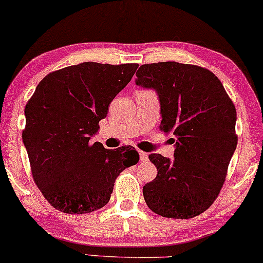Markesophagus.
I'll return each mask as SVG.
<instances>
[{
	"label": "esophagus",
	"instance_id": "obj_1",
	"mask_svg": "<svg viewBox=\"0 0 263 263\" xmlns=\"http://www.w3.org/2000/svg\"><path fill=\"white\" fill-rule=\"evenodd\" d=\"M140 161L141 162H147L148 159V153H146L144 151H140Z\"/></svg>",
	"mask_w": 263,
	"mask_h": 263
}]
</instances>
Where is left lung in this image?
<instances>
[{"label":"left lung","mask_w":263,"mask_h":263,"mask_svg":"<svg viewBox=\"0 0 263 263\" xmlns=\"http://www.w3.org/2000/svg\"><path fill=\"white\" fill-rule=\"evenodd\" d=\"M135 83L157 91L161 129L175 136L174 159L148 156L156 165L144 198L153 213L192 219L219 196L236 151L237 111L221 81L204 67L176 61L145 64Z\"/></svg>","instance_id":"1"}]
</instances>
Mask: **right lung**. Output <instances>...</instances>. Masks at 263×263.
Returning <instances> with one entry per match:
<instances>
[{
    "instance_id": "add662e5",
    "label": "right lung",
    "mask_w": 263,
    "mask_h": 263,
    "mask_svg": "<svg viewBox=\"0 0 263 263\" xmlns=\"http://www.w3.org/2000/svg\"><path fill=\"white\" fill-rule=\"evenodd\" d=\"M138 66L88 61L64 67L47 74L27 101L23 141L33 181L57 210L88 214L105 206L119 174L139 162L133 146L107 149L89 141Z\"/></svg>"
}]
</instances>
